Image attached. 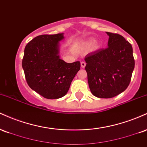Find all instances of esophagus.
<instances>
[{"instance_id": "esophagus-1", "label": "esophagus", "mask_w": 147, "mask_h": 147, "mask_svg": "<svg viewBox=\"0 0 147 147\" xmlns=\"http://www.w3.org/2000/svg\"><path fill=\"white\" fill-rule=\"evenodd\" d=\"M85 66H86V63L84 61H82L81 62V67H82V68H85Z\"/></svg>"}]
</instances>
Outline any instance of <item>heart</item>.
<instances>
[{"instance_id":"b5f03b06","label":"heart","mask_w":147,"mask_h":147,"mask_svg":"<svg viewBox=\"0 0 147 147\" xmlns=\"http://www.w3.org/2000/svg\"><path fill=\"white\" fill-rule=\"evenodd\" d=\"M85 46H86V48H92V49L93 50H97L99 48L100 45H99V43H95V41H94V39L91 38V39L88 40V41L86 42Z\"/></svg>"}]
</instances>
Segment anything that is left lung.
<instances>
[{"mask_svg":"<svg viewBox=\"0 0 147 147\" xmlns=\"http://www.w3.org/2000/svg\"><path fill=\"white\" fill-rule=\"evenodd\" d=\"M108 48L85 57L88 82L92 94L111 98L129 86L135 67L132 45L118 34L108 32Z\"/></svg>","mask_w":147,"mask_h":147,"instance_id":"obj_1","label":"left lung"}]
</instances>
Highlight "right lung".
I'll use <instances>...</instances> for the list:
<instances>
[{"label": "right lung", "instance_id": "add662e5", "mask_svg": "<svg viewBox=\"0 0 147 147\" xmlns=\"http://www.w3.org/2000/svg\"><path fill=\"white\" fill-rule=\"evenodd\" d=\"M63 33L43 34L26 45L22 66L28 86L46 99H59L68 92L80 70V62L66 63L59 56Z\"/></svg>", "mask_w": 147, "mask_h": 147}]
</instances>
